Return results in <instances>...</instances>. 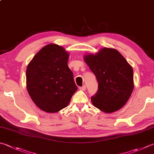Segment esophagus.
I'll list each match as a JSON object with an SVG mask.
<instances>
[{"instance_id":"34e87169","label":"esophagus","mask_w":154,"mask_h":154,"mask_svg":"<svg viewBox=\"0 0 154 154\" xmlns=\"http://www.w3.org/2000/svg\"><path fill=\"white\" fill-rule=\"evenodd\" d=\"M86 87L85 85H84V86H82V87H80V91H86Z\"/></svg>"}]
</instances>
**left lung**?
Segmentation results:
<instances>
[{
	"label": "left lung",
	"mask_w": 154,
	"mask_h": 154,
	"mask_svg": "<svg viewBox=\"0 0 154 154\" xmlns=\"http://www.w3.org/2000/svg\"><path fill=\"white\" fill-rule=\"evenodd\" d=\"M84 60L98 81V92L91 98L93 105L106 113L122 108L134 87L131 65L117 50L108 48L86 54Z\"/></svg>",
	"instance_id": "1"
}]
</instances>
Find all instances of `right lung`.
<instances>
[{
  "label": "right lung",
  "mask_w": 154,
  "mask_h": 154,
  "mask_svg": "<svg viewBox=\"0 0 154 154\" xmlns=\"http://www.w3.org/2000/svg\"><path fill=\"white\" fill-rule=\"evenodd\" d=\"M68 58L65 49L50 43L37 52L27 66L28 93L43 111L54 113L65 108L77 91Z\"/></svg>",
  "instance_id": "add662e5"
}]
</instances>
